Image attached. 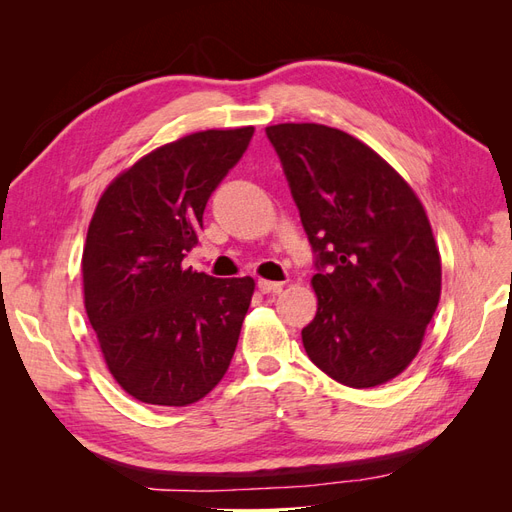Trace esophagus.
Instances as JSON below:
<instances>
[{"mask_svg":"<svg viewBox=\"0 0 512 512\" xmlns=\"http://www.w3.org/2000/svg\"><path fill=\"white\" fill-rule=\"evenodd\" d=\"M282 288H284V284H282V282L258 280V290H260V292H265V294H269V292H280Z\"/></svg>","mask_w":512,"mask_h":512,"instance_id":"34e87169","label":"esophagus"}]
</instances>
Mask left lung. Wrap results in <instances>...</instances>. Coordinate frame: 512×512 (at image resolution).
Here are the masks:
<instances>
[{
    "instance_id": "8db88e82",
    "label": "left lung",
    "mask_w": 512,
    "mask_h": 512,
    "mask_svg": "<svg viewBox=\"0 0 512 512\" xmlns=\"http://www.w3.org/2000/svg\"><path fill=\"white\" fill-rule=\"evenodd\" d=\"M280 156L316 252L309 359L352 389L393 380L421 350L440 301L442 265L414 190L378 153L320 123H280Z\"/></svg>"
}]
</instances>
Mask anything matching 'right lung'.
Wrapping results in <instances>:
<instances>
[{
    "mask_svg": "<svg viewBox=\"0 0 512 512\" xmlns=\"http://www.w3.org/2000/svg\"><path fill=\"white\" fill-rule=\"evenodd\" d=\"M254 128L205 130L158 147L98 200L83 250L87 318L108 371L134 399L190 406L235 354L252 277L183 269L207 200L245 153Z\"/></svg>",
    "mask_w": 512,
    "mask_h": 512,
    "instance_id": "obj_1",
    "label": "right lung"
}]
</instances>
